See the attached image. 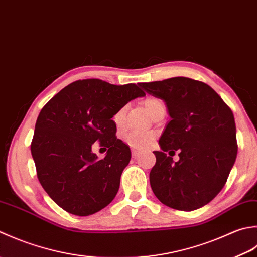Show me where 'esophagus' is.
Returning a JSON list of instances; mask_svg holds the SVG:
<instances>
[{"label": "esophagus", "mask_w": 257, "mask_h": 257, "mask_svg": "<svg viewBox=\"0 0 257 257\" xmlns=\"http://www.w3.org/2000/svg\"><path fill=\"white\" fill-rule=\"evenodd\" d=\"M142 154V152L141 151H138V150H135V149H133L132 150V156L134 159H136V158H139V156Z\"/></svg>", "instance_id": "1"}]
</instances>
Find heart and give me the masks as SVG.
I'll use <instances>...</instances> for the list:
<instances>
[{"instance_id": "b5f03b06", "label": "heart", "mask_w": 257, "mask_h": 257, "mask_svg": "<svg viewBox=\"0 0 257 257\" xmlns=\"http://www.w3.org/2000/svg\"><path fill=\"white\" fill-rule=\"evenodd\" d=\"M160 104H163V103L156 97H148L145 98L143 102V105L149 114L153 112L154 109L160 105ZM113 119L117 126L122 125L123 119H124V108L118 109V111L115 113ZM153 140H154V135L149 132H132L125 136V141H126V143L130 146H132V148H135V149H140V150H144L146 148H149V146L153 143Z\"/></svg>"}]
</instances>
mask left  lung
<instances>
[{"mask_svg":"<svg viewBox=\"0 0 257 257\" xmlns=\"http://www.w3.org/2000/svg\"><path fill=\"white\" fill-rule=\"evenodd\" d=\"M143 90L163 99L170 115L154 151L150 173L152 191L164 205L194 211L222 191L237 155L233 112L211 86L188 77L140 83ZM177 149L172 161L167 150Z\"/></svg>","mask_w":257,"mask_h":257,"instance_id":"left-lung-1","label":"left lung"}]
</instances>
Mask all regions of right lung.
<instances>
[{
    "label": "right lung",
    "mask_w": 257,
    "mask_h": 257,
    "mask_svg": "<svg viewBox=\"0 0 257 257\" xmlns=\"http://www.w3.org/2000/svg\"><path fill=\"white\" fill-rule=\"evenodd\" d=\"M144 95L132 83L88 78L65 86L41 109L31 153L42 187L64 211L87 216L114 200L131 150L115 136L112 117ZM95 142L109 149L102 160L91 152Z\"/></svg>",
    "instance_id": "right-lung-1"
}]
</instances>
